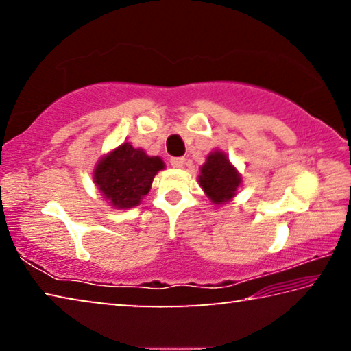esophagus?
Wrapping results in <instances>:
<instances>
[{
  "label": "esophagus",
  "mask_w": 351,
  "mask_h": 351,
  "mask_svg": "<svg viewBox=\"0 0 351 351\" xmlns=\"http://www.w3.org/2000/svg\"><path fill=\"white\" fill-rule=\"evenodd\" d=\"M170 164L173 165L175 169H182L184 164H186V158H171Z\"/></svg>",
  "instance_id": "obj_1"
}]
</instances>
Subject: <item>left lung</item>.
<instances>
[{"instance_id": "obj_1", "label": "left lung", "mask_w": 351, "mask_h": 351, "mask_svg": "<svg viewBox=\"0 0 351 351\" xmlns=\"http://www.w3.org/2000/svg\"><path fill=\"white\" fill-rule=\"evenodd\" d=\"M198 182L213 204H224L235 197L241 176L229 162V158L223 152L215 150L201 167Z\"/></svg>"}]
</instances>
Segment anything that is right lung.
<instances>
[{"mask_svg":"<svg viewBox=\"0 0 351 351\" xmlns=\"http://www.w3.org/2000/svg\"><path fill=\"white\" fill-rule=\"evenodd\" d=\"M164 169L159 156H148L142 148L123 142L97 162L94 184L104 198L117 209H130L148 193L153 178Z\"/></svg>","mask_w":351,"mask_h":351,"instance_id":"obj_1","label":"right lung"}]
</instances>
